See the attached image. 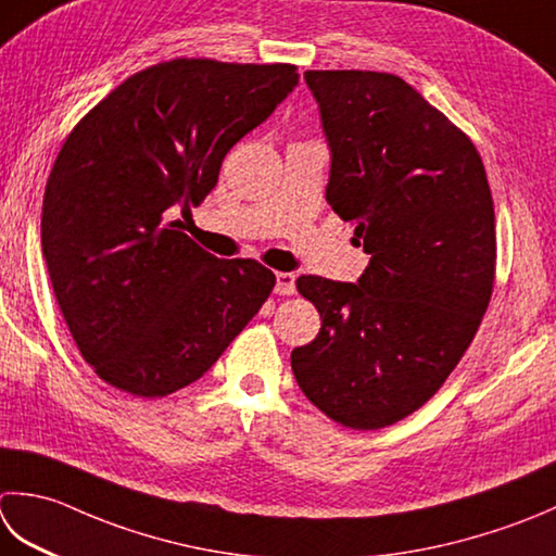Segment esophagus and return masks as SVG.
I'll return each instance as SVG.
<instances>
[{"mask_svg": "<svg viewBox=\"0 0 556 556\" xmlns=\"http://www.w3.org/2000/svg\"><path fill=\"white\" fill-rule=\"evenodd\" d=\"M275 291L281 293V296H291V293H296V275L293 271H277L275 275Z\"/></svg>", "mask_w": 556, "mask_h": 556, "instance_id": "34e87169", "label": "esophagus"}]
</instances>
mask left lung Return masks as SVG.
<instances>
[{"mask_svg": "<svg viewBox=\"0 0 556 556\" xmlns=\"http://www.w3.org/2000/svg\"><path fill=\"white\" fill-rule=\"evenodd\" d=\"M330 147L325 200L371 255L364 275H303L320 332L291 352L315 407L358 431L419 409L463 358L492 299L494 202L448 117L386 72H306Z\"/></svg>", "mask_w": 556, "mask_h": 556, "instance_id": "left-lung-1", "label": "left lung"}]
</instances>
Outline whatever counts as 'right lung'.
Segmentation results:
<instances>
[{"mask_svg":"<svg viewBox=\"0 0 556 556\" xmlns=\"http://www.w3.org/2000/svg\"><path fill=\"white\" fill-rule=\"evenodd\" d=\"M296 84L293 64L161 62L64 141L42 200V255L74 342L108 386L176 393L263 308L267 267L214 257L168 216L214 190L224 156Z\"/></svg>","mask_w":556,"mask_h":556,"instance_id":"add662e5","label":"right lung"}]
</instances>
